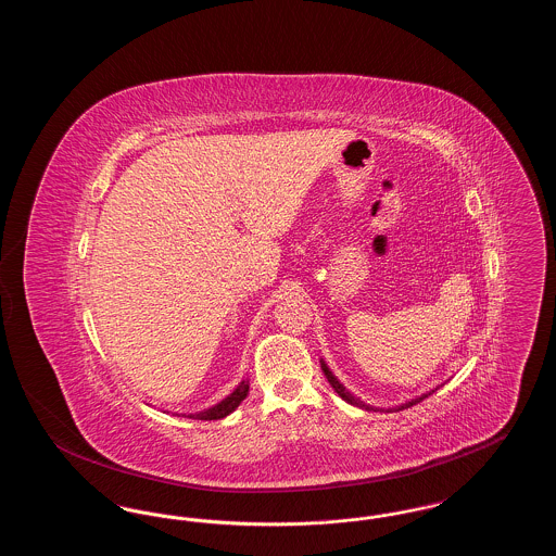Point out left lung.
Here are the masks:
<instances>
[{
	"mask_svg": "<svg viewBox=\"0 0 556 556\" xmlns=\"http://www.w3.org/2000/svg\"><path fill=\"white\" fill-rule=\"evenodd\" d=\"M320 369H323V372H325V377H327V381L331 383V388L338 392V396L344 397L345 402L348 404H354V406H358V408H365V410H372V406H369V404H365V402H361L358 397L352 396L348 390H345L344 386L338 381V377L329 370V367L320 361ZM431 394V392H429ZM429 394H424V396L415 397V400H410V402H406V404H402V406H397V410H402V408H408V406H413V404H417V402H421L424 397L429 396Z\"/></svg>",
	"mask_w": 556,
	"mask_h": 556,
	"instance_id": "left-lung-1",
	"label": "left lung"
}]
</instances>
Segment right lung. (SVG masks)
I'll return each mask as SVG.
<instances>
[{
    "label": "right lung",
    "mask_w": 556,
    "mask_h": 556,
    "mask_svg": "<svg viewBox=\"0 0 556 556\" xmlns=\"http://www.w3.org/2000/svg\"><path fill=\"white\" fill-rule=\"evenodd\" d=\"M248 390H250V381L243 379L231 396H227L223 402L214 404L208 410H202V413H198V415H189V419H198V421H216V419H223V417H227L229 413H233V410L238 408L239 404H241V400L248 396Z\"/></svg>",
    "instance_id": "right-lung-1"
}]
</instances>
